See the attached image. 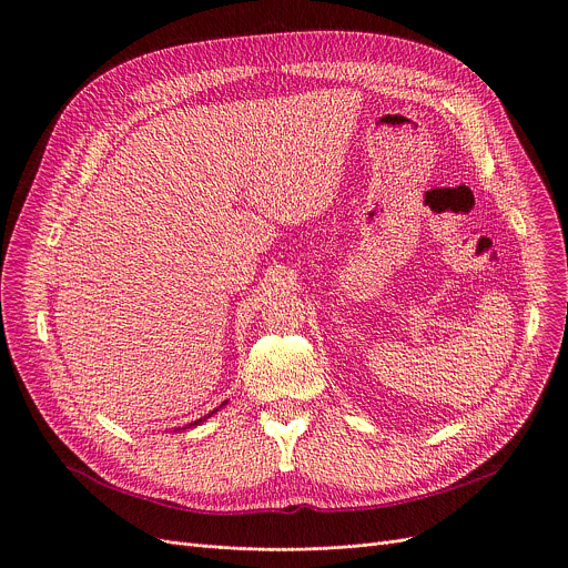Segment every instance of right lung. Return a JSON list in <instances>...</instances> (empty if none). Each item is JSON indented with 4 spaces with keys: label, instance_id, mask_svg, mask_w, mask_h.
Segmentation results:
<instances>
[{
    "label": "right lung",
    "instance_id": "obj_1",
    "mask_svg": "<svg viewBox=\"0 0 568 568\" xmlns=\"http://www.w3.org/2000/svg\"><path fill=\"white\" fill-rule=\"evenodd\" d=\"M223 406H225V404H223ZM212 415H214V413H212ZM199 422H203V419H199ZM199 422H196V424H199Z\"/></svg>",
    "mask_w": 568,
    "mask_h": 568
}]
</instances>
